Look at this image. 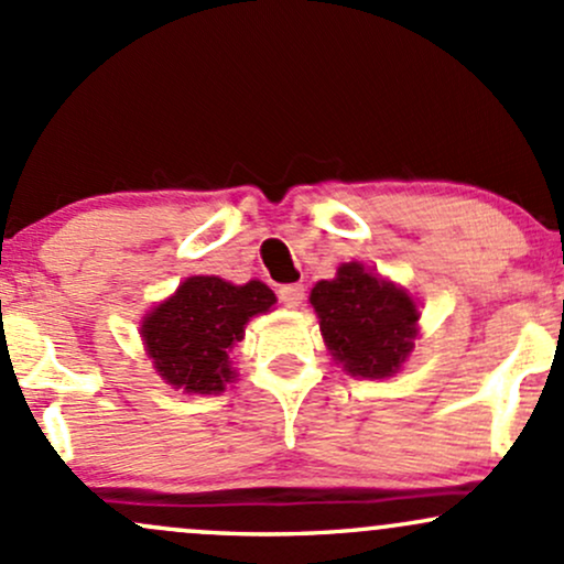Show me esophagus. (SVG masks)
Here are the masks:
<instances>
[{"label": "esophagus", "mask_w": 564, "mask_h": 564, "mask_svg": "<svg viewBox=\"0 0 564 564\" xmlns=\"http://www.w3.org/2000/svg\"><path fill=\"white\" fill-rule=\"evenodd\" d=\"M278 300L286 307H300L305 300V286L302 283H286V286L278 289Z\"/></svg>", "instance_id": "esophagus-1"}]
</instances>
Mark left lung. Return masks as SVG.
<instances>
[{
    "mask_svg": "<svg viewBox=\"0 0 564 564\" xmlns=\"http://www.w3.org/2000/svg\"><path fill=\"white\" fill-rule=\"evenodd\" d=\"M311 305L332 356L356 377H391L410 356L417 334V307L406 292L380 281L358 262L315 283Z\"/></svg>",
    "mask_w": 564,
    "mask_h": 564,
    "instance_id": "left-lung-1",
    "label": "left lung"
}]
</instances>
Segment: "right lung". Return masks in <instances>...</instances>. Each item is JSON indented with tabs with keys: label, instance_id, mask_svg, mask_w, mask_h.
Segmentation results:
<instances>
[{
	"label": "right lung",
	"instance_id": "obj_1",
	"mask_svg": "<svg viewBox=\"0 0 564 564\" xmlns=\"http://www.w3.org/2000/svg\"><path fill=\"white\" fill-rule=\"evenodd\" d=\"M272 302L275 294L259 281L232 286L216 275L187 278L141 326L154 369L187 393L225 391L232 348L251 315L270 311Z\"/></svg>",
	"mask_w": 564,
	"mask_h": 564
}]
</instances>
